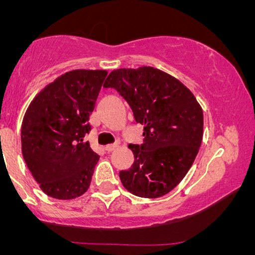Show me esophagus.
<instances>
[{"instance_id":"1","label":"esophagus","mask_w":255,"mask_h":255,"mask_svg":"<svg viewBox=\"0 0 255 255\" xmlns=\"http://www.w3.org/2000/svg\"><path fill=\"white\" fill-rule=\"evenodd\" d=\"M118 146H119V144H118V142H115V144H109V145H107V146H105V151H108V152H111V151H114V150H115V148L116 147H118Z\"/></svg>"}]
</instances>
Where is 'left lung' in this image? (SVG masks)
Returning a JSON list of instances; mask_svg holds the SVG:
<instances>
[{"label": "left lung", "mask_w": 255, "mask_h": 255, "mask_svg": "<svg viewBox=\"0 0 255 255\" xmlns=\"http://www.w3.org/2000/svg\"><path fill=\"white\" fill-rule=\"evenodd\" d=\"M104 87H114L128 102L144 142L129 144L134 163L120 171L124 187L141 198L168 194L186 176L204 134V115L197 98L176 78L153 67L115 69Z\"/></svg>", "instance_id": "8db88e82"}]
</instances>
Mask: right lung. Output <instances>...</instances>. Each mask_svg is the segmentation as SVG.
<instances>
[{"label":"right lung","mask_w":255,"mask_h":255,"mask_svg":"<svg viewBox=\"0 0 255 255\" xmlns=\"http://www.w3.org/2000/svg\"><path fill=\"white\" fill-rule=\"evenodd\" d=\"M107 71L75 69L46 85L26 110L21 152L32 176L49 197L71 200L89 189L99 156L84 137L91 130Z\"/></svg>","instance_id":"obj_1"}]
</instances>
